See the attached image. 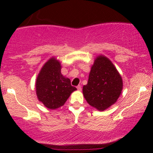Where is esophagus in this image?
I'll use <instances>...</instances> for the list:
<instances>
[{"mask_svg": "<svg viewBox=\"0 0 153 153\" xmlns=\"http://www.w3.org/2000/svg\"><path fill=\"white\" fill-rule=\"evenodd\" d=\"M77 89H78V90H81V86L78 85V86H77Z\"/></svg>", "mask_w": 153, "mask_h": 153, "instance_id": "obj_1", "label": "esophagus"}]
</instances>
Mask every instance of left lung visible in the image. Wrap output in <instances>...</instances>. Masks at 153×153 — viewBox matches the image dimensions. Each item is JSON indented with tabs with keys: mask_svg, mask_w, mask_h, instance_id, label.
Listing matches in <instances>:
<instances>
[{
	"mask_svg": "<svg viewBox=\"0 0 153 153\" xmlns=\"http://www.w3.org/2000/svg\"><path fill=\"white\" fill-rule=\"evenodd\" d=\"M122 89V78L113 64L104 55L97 57L91 67L87 84L83 86L88 104L99 111L105 110L116 102Z\"/></svg>",
	"mask_w": 153,
	"mask_h": 153,
	"instance_id": "8db88e82",
	"label": "left lung"
}]
</instances>
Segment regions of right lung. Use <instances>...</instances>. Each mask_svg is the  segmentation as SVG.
Instances as JSON below:
<instances>
[{"mask_svg":"<svg viewBox=\"0 0 153 153\" xmlns=\"http://www.w3.org/2000/svg\"><path fill=\"white\" fill-rule=\"evenodd\" d=\"M61 63L52 58L41 68L35 83L38 100L49 109H55L65 104L69 95L76 90L70 80L61 72Z\"/></svg>","mask_w":153,"mask_h":153,"instance_id":"obj_1","label":"right lung"}]
</instances>
